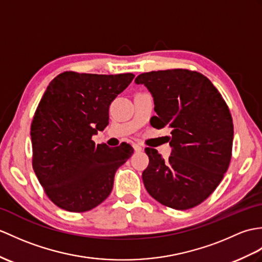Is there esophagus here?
Segmentation results:
<instances>
[{"instance_id":"1","label":"esophagus","mask_w":262,"mask_h":262,"mask_svg":"<svg viewBox=\"0 0 262 262\" xmlns=\"http://www.w3.org/2000/svg\"><path fill=\"white\" fill-rule=\"evenodd\" d=\"M133 147H134V149H135V151H142L143 150V147L139 144H134Z\"/></svg>"}]
</instances>
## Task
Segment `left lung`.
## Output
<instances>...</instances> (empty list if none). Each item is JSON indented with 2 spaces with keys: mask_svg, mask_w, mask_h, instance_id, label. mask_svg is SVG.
Here are the masks:
<instances>
[{
  "mask_svg": "<svg viewBox=\"0 0 262 262\" xmlns=\"http://www.w3.org/2000/svg\"><path fill=\"white\" fill-rule=\"evenodd\" d=\"M153 96L150 125L169 127L172 153L164 160L145 148L149 164L143 182L151 198L175 210H187L209 198L229 167L233 142L232 117L221 94L196 71L172 69L139 75Z\"/></svg>",
  "mask_w": 262,
  "mask_h": 262,
  "instance_id": "obj_1",
  "label": "left lung"
}]
</instances>
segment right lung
I'll use <instances>...</instances> for the list:
<instances>
[{
    "label": "right lung",
    "instance_id": "1",
    "mask_svg": "<svg viewBox=\"0 0 262 262\" xmlns=\"http://www.w3.org/2000/svg\"><path fill=\"white\" fill-rule=\"evenodd\" d=\"M133 74L67 71L49 83L31 125L33 169L52 202L70 212L96 208L111 194L117 168L134 148L96 145L109 123V105L128 87Z\"/></svg>",
    "mask_w": 262,
    "mask_h": 262
}]
</instances>
